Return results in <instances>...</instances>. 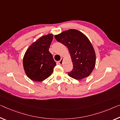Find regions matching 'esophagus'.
I'll list each match as a JSON object with an SVG mask.
<instances>
[{"label":"esophagus","mask_w":120,"mask_h":120,"mask_svg":"<svg viewBox=\"0 0 120 120\" xmlns=\"http://www.w3.org/2000/svg\"><path fill=\"white\" fill-rule=\"evenodd\" d=\"M63 59L61 58V60H60V61L58 62V63L60 64V65H61V64H63Z\"/></svg>","instance_id":"obj_1"}]
</instances>
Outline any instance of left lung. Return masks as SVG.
Listing matches in <instances>:
<instances>
[{"instance_id": "1", "label": "left lung", "mask_w": 120, "mask_h": 120, "mask_svg": "<svg viewBox=\"0 0 120 120\" xmlns=\"http://www.w3.org/2000/svg\"><path fill=\"white\" fill-rule=\"evenodd\" d=\"M58 42L67 47L73 63V69L68 72L77 80L91 74L95 65L96 56L91 42L85 35L76 29H69L55 36Z\"/></svg>"}]
</instances>
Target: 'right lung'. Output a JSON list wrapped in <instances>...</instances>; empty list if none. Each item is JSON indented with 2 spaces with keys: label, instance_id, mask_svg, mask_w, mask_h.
I'll return each instance as SVG.
<instances>
[{
  "label": "right lung",
  "instance_id": "right-lung-1",
  "mask_svg": "<svg viewBox=\"0 0 120 120\" xmlns=\"http://www.w3.org/2000/svg\"><path fill=\"white\" fill-rule=\"evenodd\" d=\"M53 35L42 36L27 50L23 59V65L27 76L31 80L41 82L50 76L56 65L49 49Z\"/></svg>",
  "mask_w": 120,
  "mask_h": 120
}]
</instances>
